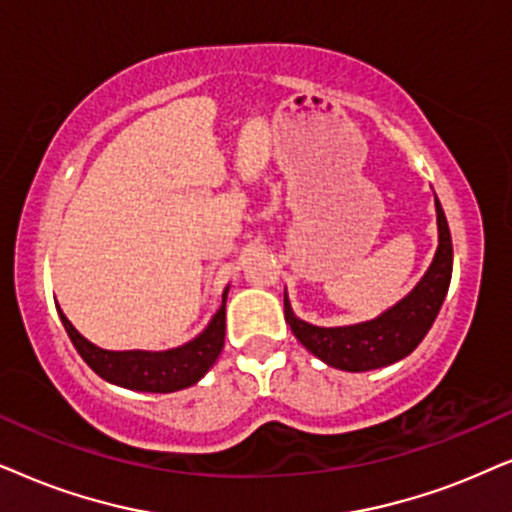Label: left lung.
Segmentation results:
<instances>
[{
  "instance_id": "8db88e82",
  "label": "left lung",
  "mask_w": 512,
  "mask_h": 512,
  "mask_svg": "<svg viewBox=\"0 0 512 512\" xmlns=\"http://www.w3.org/2000/svg\"><path fill=\"white\" fill-rule=\"evenodd\" d=\"M435 213H438V250H435L431 267L414 285L410 295L381 316L356 325L318 327L297 318L292 313L288 295L283 297L285 323L290 325L292 335L304 344V349L344 372H367L393 365L417 349L426 332L431 330L447 297L449 281H452V236H449L447 217L438 196H435Z\"/></svg>"
}]
</instances>
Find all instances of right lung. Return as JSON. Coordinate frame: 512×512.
<instances>
[{"label": "right lung", "mask_w": 512, "mask_h": 512, "mask_svg": "<svg viewBox=\"0 0 512 512\" xmlns=\"http://www.w3.org/2000/svg\"><path fill=\"white\" fill-rule=\"evenodd\" d=\"M227 292H222V306L210 320L206 330L192 342L168 351H107L81 337L65 313L60 311L67 335H70L74 349L86 360V365L109 384H117L131 391L145 393H173L182 388L194 386L210 367L215 365L224 346V306H227Z\"/></svg>", "instance_id": "add662e5"}]
</instances>
